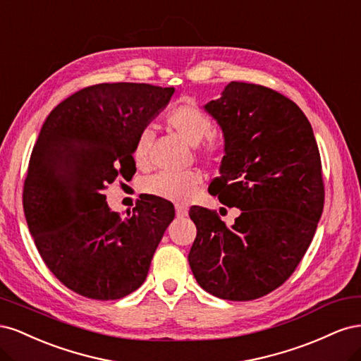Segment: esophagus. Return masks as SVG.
I'll return each mask as SVG.
<instances>
[{
	"mask_svg": "<svg viewBox=\"0 0 361 361\" xmlns=\"http://www.w3.org/2000/svg\"><path fill=\"white\" fill-rule=\"evenodd\" d=\"M176 215H178V218H183V216H187L188 215V209L185 206H176Z\"/></svg>",
	"mask_w": 361,
	"mask_h": 361,
	"instance_id": "34e87169",
	"label": "esophagus"
}]
</instances>
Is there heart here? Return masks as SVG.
<instances>
[{"label": "heart", "instance_id": "b5f03b06", "mask_svg": "<svg viewBox=\"0 0 361 361\" xmlns=\"http://www.w3.org/2000/svg\"><path fill=\"white\" fill-rule=\"evenodd\" d=\"M167 125L191 146L200 145L212 129L209 116L192 104H182L174 106L167 114ZM150 140L152 133L149 129L141 130L135 140L133 157L138 166H146L147 164ZM216 149L218 143L215 140L207 141V154H212ZM200 183L202 176L197 171L158 173L145 180V191L152 195H157L159 199L185 204L194 197Z\"/></svg>", "mask_w": 361, "mask_h": 361}]
</instances>
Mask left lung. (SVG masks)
Returning <instances> with one entry per match:
<instances>
[{
	"instance_id": "1",
	"label": "left lung",
	"mask_w": 361,
	"mask_h": 361,
	"mask_svg": "<svg viewBox=\"0 0 361 361\" xmlns=\"http://www.w3.org/2000/svg\"><path fill=\"white\" fill-rule=\"evenodd\" d=\"M203 108L224 137L209 192L241 214L227 227L192 206L197 236L188 262L214 297L256 300L290 277L314 236L324 209L318 145L300 106L264 85L232 81Z\"/></svg>"
}]
</instances>
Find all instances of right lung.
I'll return each mask as SVG.
<instances>
[{
    "mask_svg": "<svg viewBox=\"0 0 361 361\" xmlns=\"http://www.w3.org/2000/svg\"><path fill=\"white\" fill-rule=\"evenodd\" d=\"M173 87L104 82L73 93L47 117L32 147L24 214L51 272L92 300H118L143 285L174 206L146 195L126 216L104 190L134 176L138 134L170 102Z\"/></svg>",
    "mask_w": 361,
    "mask_h": 361,
    "instance_id": "right-lung-1",
    "label": "right lung"
}]
</instances>
